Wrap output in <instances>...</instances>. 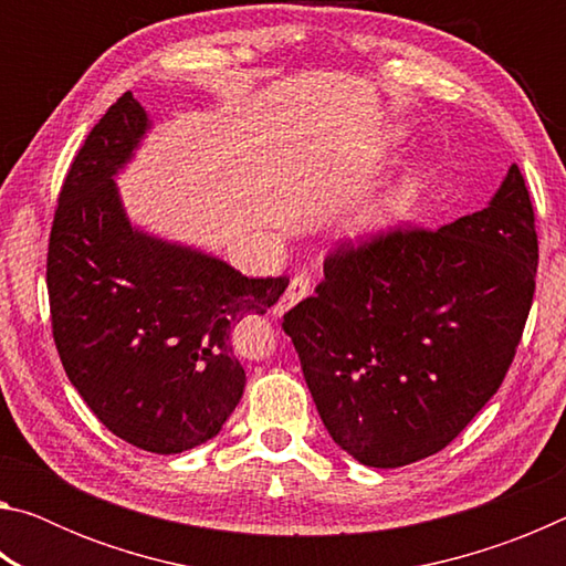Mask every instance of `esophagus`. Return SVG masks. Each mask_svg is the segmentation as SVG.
<instances>
[{
  "instance_id": "esophagus-1",
  "label": "esophagus",
  "mask_w": 566,
  "mask_h": 566,
  "mask_svg": "<svg viewBox=\"0 0 566 566\" xmlns=\"http://www.w3.org/2000/svg\"><path fill=\"white\" fill-rule=\"evenodd\" d=\"M310 292H312V282H310V276H304V274H296V276H292V280H290V286H286V292L282 294L280 304L274 306V314H284L286 310H292L294 304H300L302 300H306V296H310Z\"/></svg>"
}]
</instances>
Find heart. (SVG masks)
<instances>
[{"mask_svg":"<svg viewBox=\"0 0 566 566\" xmlns=\"http://www.w3.org/2000/svg\"><path fill=\"white\" fill-rule=\"evenodd\" d=\"M424 189V181L421 177H407L401 179L395 189H389L387 195L375 199L357 219V227L361 232H379V229H387L405 217Z\"/></svg>","mask_w":566,"mask_h":566,"instance_id":"b5f03b06","label":"heart"}]
</instances>
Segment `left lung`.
Wrapping results in <instances>:
<instances>
[{
  "label": "left lung",
  "instance_id": "obj_1",
  "mask_svg": "<svg viewBox=\"0 0 566 566\" xmlns=\"http://www.w3.org/2000/svg\"><path fill=\"white\" fill-rule=\"evenodd\" d=\"M536 262L534 209L516 165L482 212L329 254L317 294L282 327L334 442L377 469L452 442L510 369Z\"/></svg>",
  "mask_w": 566,
  "mask_h": 566
}]
</instances>
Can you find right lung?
<instances>
[{
    "label": "right lung",
    "instance_id": "1",
    "mask_svg": "<svg viewBox=\"0 0 566 566\" xmlns=\"http://www.w3.org/2000/svg\"><path fill=\"white\" fill-rule=\"evenodd\" d=\"M151 129L124 92L94 124L56 205L46 290L64 371L112 434L179 454L219 434L244 391L232 329L286 276L249 280L202 249L134 227L117 177Z\"/></svg>",
    "mask_w": 566,
    "mask_h": 566
}]
</instances>
